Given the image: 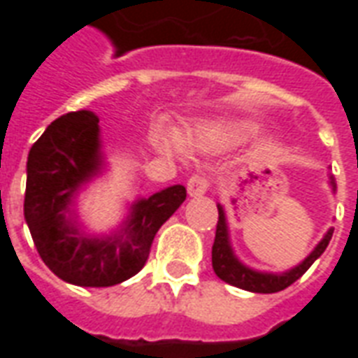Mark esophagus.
Listing matches in <instances>:
<instances>
[{
    "label": "esophagus",
    "mask_w": 358,
    "mask_h": 358,
    "mask_svg": "<svg viewBox=\"0 0 358 358\" xmlns=\"http://www.w3.org/2000/svg\"><path fill=\"white\" fill-rule=\"evenodd\" d=\"M209 189V180L205 178V176H199V174H195L192 178L187 180V194L192 195V197H199L205 192Z\"/></svg>",
    "instance_id": "esophagus-1"
}]
</instances>
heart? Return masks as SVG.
Segmentation results:
<instances>
[{"mask_svg":"<svg viewBox=\"0 0 358 358\" xmlns=\"http://www.w3.org/2000/svg\"><path fill=\"white\" fill-rule=\"evenodd\" d=\"M253 132V126L249 122H230V124H213L203 128L197 132L195 141L201 145H215V143H230V141H240L248 138ZM159 145L164 151H180V141L171 132L159 134Z\"/></svg>","mask_w":358,"mask_h":358,"instance_id":"1","label":"heart"}]
</instances>
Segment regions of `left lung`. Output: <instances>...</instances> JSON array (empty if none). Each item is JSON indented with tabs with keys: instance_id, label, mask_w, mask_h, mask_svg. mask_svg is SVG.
Segmentation results:
<instances>
[{
	"instance_id": "1",
	"label": "left lung",
	"mask_w": 358,
	"mask_h": 358,
	"mask_svg": "<svg viewBox=\"0 0 358 358\" xmlns=\"http://www.w3.org/2000/svg\"><path fill=\"white\" fill-rule=\"evenodd\" d=\"M331 187L336 192V184L331 180ZM334 228H330L326 236H324L320 243L316 245L315 251L297 264L295 268L287 270L284 274H268V272H257V270L249 268L245 264L238 261V257L234 255L232 245H230V234H228V224H226V215L222 205H218V222H217V234H215V243H213V270L220 280H224L226 284L241 287L245 292L253 293H276L285 289L287 285H292L295 280H299L310 264L315 263L318 257L322 255L328 243L331 240Z\"/></svg>"
}]
</instances>
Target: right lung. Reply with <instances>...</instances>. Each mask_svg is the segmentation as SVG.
Here are the masks:
<instances>
[{
	"instance_id": "right-lung-1",
	"label": "right lung",
	"mask_w": 358,
	"mask_h": 358,
	"mask_svg": "<svg viewBox=\"0 0 358 358\" xmlns=\"http://www.w3.org/2000/svg\"><path fill=\"white\" fill-rule=\"evenodd\" d=\"M99 118L76 110L55 118L27 163L24 220L48 268L69 284L109 287L136 276L148 263L159 228L186 201V187H164L130 207L120 232L90 238L71 209L80 186L101 171Z\"/></svg>"
}]
</instances>
